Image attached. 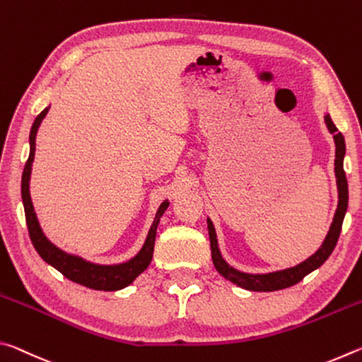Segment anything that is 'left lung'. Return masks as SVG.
<instances>
[{"instance_id": "1", "label": "left lung", "mask_w": 362, "mask_h": 362, "mask_svg": "<svg viewBox=\"0 0 362 362\" xmlns=\"http://www.w3.org/2000/svg\"><path fill=\"white\" fill-rule=\"evenodd\" d=\"M324 119H326L327 129L330 131V134H334V140H335V177H337V187H339V206H337L332 225H330V230L327 233L326 240H324L321 247L317 249L313 255L308 257L305 262L298 263L296 267L281 269V272L265 273V274H250V273L238 272L236 268L230 267L228 263L222 259V254H220L218 244H217L216 230H214L211 218H207L214 267L217 268V272L222 274L223 278L231 281L233 284L240 286L243 289L255 291V292H273V291L286 289V287H291L293 284L300 283L306 274H310L311 272H315L316 268H320L335 249L337 241H339V236H340V231H341L343 218H345V212L348 207V182H346L345 170H343L345 139H343L341 132H339V129H337L329 115L324 116Z\"/></svg>"}]
</instances>
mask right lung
<instances>
[{
    "mask_svg": "<svg viewBox=\"0 0 362 362\" xmlns=\"http://www.w3.org/2000/svg\"><path fill=\"white\" fill-rule=\"evenodd\" d=\"M47 110L49 108H45L38 116H36L32 131H30V156L27 159L25 169H23L22 174V201L23 207H25V218L30 240H32L36 252L40 254L41 259L49 263L51 267L59 269L65 278H69L73 283H78L95 291L124 289V287L132 284V281L136 279L140 273H144L150 265V262L153 259V249H155V238L159 217H161L164 211L168 209V199L159 206L155 222H153L148 235H146L144 247L139 250V254L136 257H132L131 260H127L124 263H118V265H97V263H90L78 255L66 254L62 249L54 246V244L45 236V233H42L33 209L32 198H30V174H32V163L35 159L36 132H38V127L41 124V121L45 119Z\"/></svg>",
    "mask_w": 362,
    "mask_h": 362,
    "instance_id": "add662e5",
    "label": "right lung"
}]
</instances>
